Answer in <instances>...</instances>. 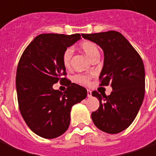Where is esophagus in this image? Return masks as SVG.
I'll return each mask as SVG.
<instances>
[{
  "instance_id": "1",
  "label": "esophagus",
  "mask_w": 156,
  "mask_h": 156,
  "mask_svg": "<svg viewBox=\"0 0 156 156\" xmlns=\"http://www.w3.org/2000/svg\"><path fill=\"white\" fill-rule=\"evenodd\" d=\"M88 97H91L92 96V92L90 90H88Z\"/></svg>"
}]
</instances>
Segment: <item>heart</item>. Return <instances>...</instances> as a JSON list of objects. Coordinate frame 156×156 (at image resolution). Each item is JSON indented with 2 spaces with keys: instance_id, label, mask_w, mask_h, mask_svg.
<instances>
[{
  "instance_id": "b5f03b06",
  "label": "heart",
  "mask_w": 156,
  "mask_h": 156,
  "mask_svg": "<svg viewBox=\"0 0 156 156\" xmlns=\"http://www.w3.org/2000/svg\"><path fill=\"white\" fill-rule=\"evenodd\" d=\"M80 49L84 52L85 54L88 56V58L91 60L94 58H96L97 56H99V51L97 47V45L94 43L93 41H84L80 43L79 45ZM72 57H73V50L71 48H67L62 54V62L66 68H69L71 65V60ZM74 79L78 83H88L89 80V77L88 76H85V75L78 74L75 76Z\"/></svg>"
}]
</instances>
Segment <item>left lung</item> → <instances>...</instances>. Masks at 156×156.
Masks as SVG:
<instances>
[{
  "instance_id": "1",
  "label": "left lung",
  "mask_w": 156,
  "mask_h": 156,
  "mask_svg": "<svg viewBox=\"0 0 156 156\" xmlns=\"http://www.w3.org/2000/svg\"><path fill=\"white\" fill-rule=\"evenodd\" d=\"M82 37L98 45L104 51L100 86L111 85L110 95L93 91L99 108L92 113L95 126L108 134L127 129L140 108L144 96L145 75L140 56L121 33L108 31Z\"/></svg>"
}]
</instances>
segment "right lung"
<instances>
[{"label": "right lung", "mask_w": 156, "mask_h": 156, "mask_svg": "<svg viewBox=\"0 0 156 156\" xmlns=\"http://www.w3.org/2000/svg\"><path fill=\"white\" fill-rule=\"evenodd\" d=\"M81 38L80 34H40L27 47L17 66L16 86L19 109L31 130L45 139L65 133L72 107L87 97L86 88L64 78V51ZM58 81L68 88H52Z\"/></svg>", "instance_id": "1"}]
</instances>
